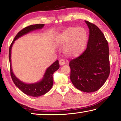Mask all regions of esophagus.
Returning a JSON list of instances; mask_svg holds the SVG:
<instances>
[{
	"mask_svg": "<svg viewBox=\"0 0 121 121\" xmlns=\"http://www.w3.org/2000/svg\"><path fill=\"white\" fill-rule=\"evenodd\" d=\"M59 64L61 65H63L65 64V61L63 59H61L60 61H59Z\"/></svg>",
	"mask_w": 121,
	"mask_h": 121,
	"instance_id": "1",
	"label": "esophagus"
}]
</instances>
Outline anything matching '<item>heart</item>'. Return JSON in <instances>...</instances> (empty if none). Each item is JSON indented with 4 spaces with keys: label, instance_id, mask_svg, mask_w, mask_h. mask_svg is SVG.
Here are the masks:
<instances>
[{
    "label": "heart",
    "instance_id": "heart-1",
    "mask_svg": "<svg viewBox=\"0 0 121 121\" xmlns=\"http://www.w3.org/2000/svg\"><path fill=\"white\" fill-rule=\"evenodd\" d=\"M87 40V32L83 28L69 27L56 37L57 45L64 48L63 52L70 57H77L84 51Z\"/></svg>",
    "mask_w": 121,
    "mask_h": 121
}]
</instances>
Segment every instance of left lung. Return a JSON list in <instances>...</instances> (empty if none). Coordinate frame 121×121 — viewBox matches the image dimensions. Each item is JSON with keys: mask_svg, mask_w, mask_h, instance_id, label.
<instances>
[{"mask_svg": "<svg viewBox=\"0 0 121 121\" xmlns=\"http://www.w3.org/2000/svg\"><path fill=\"white\" fill-rule=\"evenodd\" d=\"M89 29L86 50L69 63L70 80L73 86L85 92L98 91L110 73L108 44L104 34L95 24L85 21Z\"/></svg>", "mask_w": 121, "mask_h": 121, "instance_id": "obj_1", "label": "left lung"}]
</instances>
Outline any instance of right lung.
<instances>
[{
  "label": "right lung",
  "mask_w": 121,
  "mask_h": 121,
  "mask_svg": "<svg viewBox=\"0 0 121 121\" xmlns=\"http://www.w3.org/2000/svg\"><path fill=\"white\" fill-rule=\"evenodd\" d=\"M44 26V24H33V25L29 26L24 28L20 32H18V34L15 37L11 46L9 47V60L10 62L11 75L12 80H13L15 85L21 91L23 92L26 95L32 96V97H39V96L44 95L47 92H48L51 89L53 84V74L55 71L58 70L59 67H60L59 61H56L46 69L43 77L40 81L34 83H26L20 81L17 77H16L13 72L11 63V51L14 42L16 39L32 31L42 29Z\"/></svg>",
  "instance_id": "obj_1"
}]
</instances>
